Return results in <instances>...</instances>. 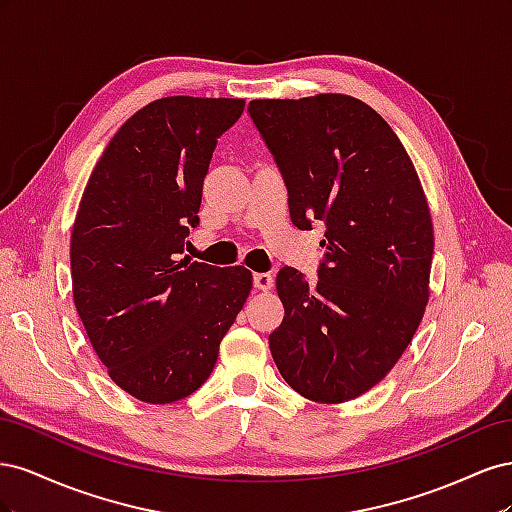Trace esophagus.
Returning a JSON list of instances; mask_svg holds the SVG:
<instances>
[{"label":"esophagus","instance_id":"obj_1","mask_svg":"<svg viewBox=\"0 0 512 512\" xmlns=\"http://www.w3.org/2000/svg\"><path fill=\"white\" fill-rule=\"evenodd\" d=\"M254 288L267 292L273 288V277L271 273H254Z\"/></svg>","mask_w":512,"mask_h":512}]
</instances>
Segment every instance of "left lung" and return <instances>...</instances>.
Returning a JSON list of instances; mask_svg holds the SVG:
<instances>
[{
	"label": "left lung",
	"instance_id": "obj_1",
	"mask_svg": "<svg viewBox=\"0 0 512 512\" xmlns=\"http://www.w3.org/2000/svg\"><path fill=\"white\" fill-rule=\"evenodd\" d=\"M247 111L282 170L292 224L327 226L316 284L277 273L273 361L305 399L342 404L389 374L423 320L433 258L423 185L393 128L352 96L252 100Z\"/></svg>",
	"mask_w": 512,
	"mask_h": 512
}]
</instances>
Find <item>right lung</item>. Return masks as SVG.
Returning a JSON list of instances; mask_svg holds the SVG:
<instances>
[{
	"label": "right lung",
	"mask_w": 512,
	"mask_h": 512,
	"mask_svg": "<svg viewBox=\"0 0 512 512\" xmlns=\"http://www.w3.org/2000/svg\"><path fill=\"white\" fill-rule=\"evenodd\" d=\"M241 98L168 96L136 111L91 170L72 226L76 312L111 380L145 404L205 384L252 290L245 267L179 260Z\"/></svg>",
	"instance_id": "add662e5"
}]
</instances>
